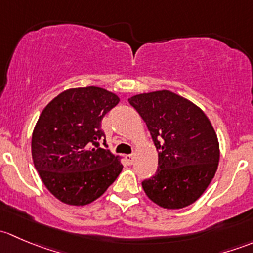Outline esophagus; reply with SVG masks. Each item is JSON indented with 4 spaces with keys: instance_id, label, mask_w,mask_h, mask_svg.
Listing matches in <instances>:
<instances>
[{
    "instance_id": "obj_1",
    "label": "esophagus",
    "mask_w": 253,
    "mask_h": 253,
    "mask_svg": "<svg viewBox=\"0 0 253 253\" xmlns=\"http://www.w3.org/2000/svg\"><path fill=\"white\" fill-rule=\"evenodd\" d=\"M125 159H126L127 164H128V165H132V164H133V162H134V155H133V154L126 155V157H125Z\"/></svg>"
}]
</instances>
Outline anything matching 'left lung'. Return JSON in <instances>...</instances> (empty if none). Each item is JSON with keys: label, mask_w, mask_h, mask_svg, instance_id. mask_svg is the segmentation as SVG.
Wrapping results in <instances>:
<instances>
[{"label": "left lung", "mask_w": 253, "mask_h": 253, "mask_svg": "<svg viewBox=\"0 0 253 253\" xmlns=\"http://www.w3.org/2000/svg\"><path fill=\"white\" fill-rule=\"evenodd\" d=\"M128 101L158 150L157 172L142 182L145 195L163 208L192 205L218 168L219 143L211 121L198 106L169 90L138 94Z\"/></svg>", "instance_id": "left-lung-1"}]
</instances>
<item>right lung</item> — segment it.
I'll return each mask as SVG.
<instances>
[{"instance_id":"obj_1","label":"right lung","mask_w":253,"mask_h":253,"mask_svg":"<svg viewBox=\"0 0 253 253\" xmlns=\"http://www.w3.org/2000/svg\"><path fill=\"white\" fill-rule=\"evenodd\" d=\"M119 96L98 86L63 91L47 104L32 138L35 169L61 202L85 206L100 197L122 170L109 149L101 120Z\"/></svg>"}]
</instances>
